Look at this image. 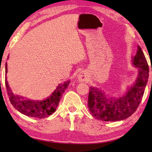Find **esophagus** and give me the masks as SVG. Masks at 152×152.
Masks as SVG:
<instances>
[{
  "label": "esophagus",
  "mask_w": 152,
  "mask_h": 152,
  "mask_svg": "<svg viewBox=\"0 0 152 152\" xmlns=\"http://www.w3.org/2000/svg\"><path fill=\"white\" fill-rule=\"evenodd\" d=\"M78 79L80 82H85L87 80V77H86V74L84 72V71L81 72L78 75Z\"/></svg>",
  "instance_id": "esophagus-1"
}]
</instances>
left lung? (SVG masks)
Wrapping results in <instances>:
<instances>
[{
    "mask_svg": "<svg viewBox=\"0 0 152 152\" xmlns=\"http://www.w3.org/2000/svg\"><path fill=\"white\" fill-rule=\"evenodd\" d=\"M133 66L139 68L138 76L133 86L122 96H110L101 89L90 87L88 107L94 117L103 121H117L127 119L135 112L143 96L148 81L149 66L141 48L132 58Z\"/></svg>",
    "mask_w": 152,
    "mask_h": 152,
    "instance_id": "obj_1",
    "label": "left lung"
}]
</instances>
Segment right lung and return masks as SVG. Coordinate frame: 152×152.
Wrapping results in <instances>:
<instances>
[{
	"label": "right lung",
	"mask_w": 152,
	"mask_h": 152,
	"mask_svg": "<svg viewBox=\"0 0 152 152\" xmlns=\"http://www.w3.org/2000/svg\"><path fill=\"white\" fill-rule=\"evenodd\" d=\"M5 72L7 73V64L5 65ZM70 81L65 82L62 84H59L54 92L51 94V96L48 97L43 101H31V100H23L21 97L15 96L9 87L7 78L5 79V85L9 97V100L15 109L18 111L28 117L35 118L48 117L49 115L54 113L56 108L58 106L61 96L65 90L68 88Z\"/></svg>",
	"instance_id": "right-lung-1"
}]
</instances>
